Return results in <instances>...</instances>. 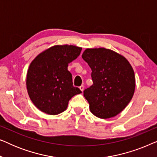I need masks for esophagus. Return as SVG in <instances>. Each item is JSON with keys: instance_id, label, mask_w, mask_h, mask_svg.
I'll return each mask as SVG.
<instances>
[{"instance_id": "34e87169", "label": "esophagus", "mask_w": 157, "mask_h": 157, "mask_svg": "<svg viewBox=\"0 0 157 157\" xmlns=\"http://www.w3.org/2000/svg\"><path fill=\"white\" fill-rule=\"evenodd\" d=\"M79 89H80V90L81 91H83V90H84V86L83 85H81V86H79Z\"/></svg>"}]
</instances>
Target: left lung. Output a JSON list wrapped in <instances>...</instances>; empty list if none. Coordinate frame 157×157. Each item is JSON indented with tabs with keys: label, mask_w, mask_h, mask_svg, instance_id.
Instances as JSON below:
<instances>
[{
	"label": "left lung",
	"mask_w": 157,
	"mask_h": 157,
	"mask_svg": "<svg viewBox=\"0 0 157 157\" xmlns=\"http://www.w3.org/2000/svg\"><path fill=\"white\" fill-rule=\"evenodd\" d=\"M82 58L92 71L93 85L83 91L91 112L101 119L119 114L132 100L136 86L129 62L104 48H87Z\"/></svg>",
	"instance_id": "obj_1"
}]
</instances>
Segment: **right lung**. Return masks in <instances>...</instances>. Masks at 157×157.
I'll return each mask as SVG.
<instances>
[{
    "label": "right lung",
    "mask_w": 157,
    "mask_h": 157,
    "mask_svg": "<svg viewBox=\"0 0 157 157\" xmlns=\"http://www.w3.org/2000/svg\"><path fill=\"white\" fill-rule=\"evenodd\" d=\"M81 48L57 45L43 51L30 64L26 87L33 104L43 112L56 115L66 109L73 96L81 94L74 87L68 63L80 55Z\"/></svg>",
    "instance_id": "right-lung-1"
}]
</instances>
